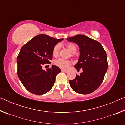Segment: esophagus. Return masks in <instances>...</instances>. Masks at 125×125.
I'll use <instances>...</instances> for the list:
<instances>
[{"mask_svg": "<svg viewBox=\"0 0 125 125\" xmlns=\"http://www.w3.org/2000/svg\"><path fill=\"white\" fill-rule=\"evenodd\" d=\"M62 72H64V73H68V71H67V70H63V69H62Z\"/></svg>", "mask_w": 125, "mask_h": 125, "instance_id": "obj_1", "label": "esophagus"}]
</instances>
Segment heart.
<instances>
[{"label": "heart", "mask_w": 125, "mask_h": 125, "mask_svg": "<svg viewBox=\"0 0 125 125\" xmlns=\"http://www.w3.org/2000/svg\"><path fill=\"white\" fill-rule=\"evenodd\" d=\"M67 47L68 48V50L70 51L71 53H74L77 51V46L75 44L72 43H68L67 44ZM60 51V45L59 44H57V45L54 46L52 50V55L53 57H57L59 54ZM54 64H56L57 66L61 68L62 69H68L70 67L71 64V62L70 61L65 60V59L63 58H58L54 61Z\"/></svg>", "instance_id": "1"}]
</instances>
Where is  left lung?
Returning <instances> with one entry per match:
<instances>
[{
	"label": "left lung",
	"mask_w": 125,
	"mask_h": 125,
	"mask_svg": "<svg viewBox=\"0 0 125 125\" xmlns=\"http://www.w3.org/2000/svg\"><path fill=\"white\" fill-rule=\"evenodd\" d=\"M78 45L80 57L75 68L83 72L69 83L72 89L81 94H88L101 85L108 68L107 55L98 41L85 35H77L67 38Z\"/></svg>",
	"instance_id": "obj_1"
}]
</instances>
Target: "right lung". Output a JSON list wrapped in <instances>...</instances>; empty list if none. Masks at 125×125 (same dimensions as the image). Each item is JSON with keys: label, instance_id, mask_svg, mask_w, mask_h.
Wrapping results in <instances>:
<instances>
[{"label": "right lung", "instance_id": "obj_1", "mask_svg": "<svg viewBox=\"0 0 125 125\" xmlns=\"http://www.w3.org/2000/svg\"><path fill=\"white\" fill-rule=\"evenodd\" d=\"M63 39H54L41 34L32 38L22 46L17 57L18 77L23 85L32 94L41 95L53 86L60 68L52 65L42 69V65L50 64L54 46Z\"/></svg>", "mask_w": 125, "mask_h": 125}]
</instances>
